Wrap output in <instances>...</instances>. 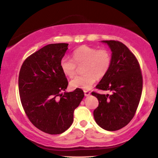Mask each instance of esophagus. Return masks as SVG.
Instances as JSON below:
<instances>
[{"label": "esophagus", "instance_id": "1", "mask_svg": "<svg viewBox=\"0 0 158 158\" xmlns=\"http://www.w3.org/2000/svg\"><path fill=\"white\" fill-rule=\"evenodd\" d=\"M84 93H85V97H88V96L90 94V92L88 91V90H84Z\"/></svg>", "mask_w": 158, "mask_h": 158}]
</instances>
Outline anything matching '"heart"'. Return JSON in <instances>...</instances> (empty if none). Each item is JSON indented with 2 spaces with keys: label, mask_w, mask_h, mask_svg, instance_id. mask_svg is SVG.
I'll return each instance as SVG.
<instances>
[{
  "label": "heart",
  "mask_w": 158,
  "mask_h": 158,
  "mask_svg": "<svg viewBox=\"0 0 158 158\" xmlns=\"http://www.w3.org/2000/svg\"><path fill=\"white\" fill-rule=\"evenodd\" d=\"M73 59L63 57L60 68L67 77L72 78L76 75L77 66H81V74L70 81L72 88L88 90L96 82L97 78L104 77L109 71L112 63V56L107 49H98L94 47H79L73 52Z\"/></svg>",
  "instance_id": "heart-1"
}]
</instances>
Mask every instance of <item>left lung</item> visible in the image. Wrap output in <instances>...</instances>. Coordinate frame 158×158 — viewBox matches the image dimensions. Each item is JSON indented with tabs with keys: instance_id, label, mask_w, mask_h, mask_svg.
Wrapping results in <instances>:
<instances>
[{
	"instance_id": "8db88e82",
	"label": "left lung",
	"mask_w": 158,
	"mask_h": 158,
	"mask_svg": "<svg viewBox=\"0 0 158 158\" xmlns=\"http://www.w3.org/2000/svg\"><path fill=\"white\" fill-rule=\"evenodd\" d=\"M103 42L111 50L112 63L96 88L112 94L92 92L99 101L94 117L101 128L113 131L127 126L135 117L142 94L143 76L138 60L126 45L114 40Z\"/></svg>"
}]
</instances>
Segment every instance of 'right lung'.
Returning <instances> with one entry per match:
<instances>
[{"instance_id":"add662e5","label":"right lung","mask_w":158,"mask_h":158,"mask_svg":"<svg viewBox=\"0 0 158 158\" xmlns=\"http://www.w3.org/2000/svg\"><path fill=\"white\" fill-rule=\"evenodd\" d=\"M68 44L44 46L27 58L19 76L21 102L33 126L50 135H59L73 122L74 110L85 94L80 88L67 89L68 81L60 68Z\"/></svg>"}]
</instances>
